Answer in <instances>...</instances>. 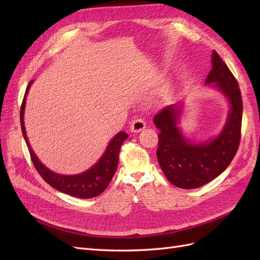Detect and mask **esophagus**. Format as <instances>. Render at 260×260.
<instances>
[{
    "label": "esophagus",
    "mask_w": 260,
    "mask_h": 260,
    "mask_svg": "<svg viewBox=\"0 0 260 260\" xmlns=\"http://www.w3.org/2000/svg\"><path fill=\"white\" fill-rule=\"evenodd\" d=\"M146 127V123L144 121V119L142 118H136L131 124V132L133 133H139V132L143 131Z\"/></svg>",
    "instance_id": "esophagus-1"
}]
</instances>
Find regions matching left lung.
I'll list each match as a JSON object with an SVG mask.
<instances>
[{"label":"left lung","mask_w":260,"mask_h":260,"mask_svg":"<svg viewBox=\"0 0 260 260\" xmlns=\"http://www.w3.org/2000/svg\"><path fill=\"white\" fill-rule=\"evenodd\" d=\"M211 62L212 69L206 84H213L230 103L228 119L221 133L201 143L185 140L178 127L180 104L159 110L153 119L159 129L156 151L159 167L171 183L181 189H196L217 178L229 167L239 147L242 99L238 81L215 51Z\"/></svg>","instance_id":"left-lung-1"}]
</instances>
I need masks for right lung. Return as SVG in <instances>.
<instances>
[{
  "label": "right lung",
  "mask_w": 260,
  "mask_h": 260,
  "mask_svg": "<svg viewBox=\"0 0 260 260\" xmlns=\"http://www.w3.org/2000/svg\"><path fill=\"white\" fill-rule=\"evenodd\" d=\"M32 82L33 80H31L29 82V85H27L23 102H22L21 105L20 121L22 133H23L26 146L29 148L32 163L35 165L38 173L42 176V179L45 180L49 185H51L56 190L66 193V194H69L71 197L80 199H90L99 196L108 186L116 172V170H117L120 146L127 137H128V135L124 133V132H119L117 135H115L114 139L109 142L106 151H105L104 155L101 157V159H99L92 168H90L84 173L77 175H63L52 172V171L46 168L45 165L39 161V158L37 157L35 152H33L26 137V132L24 127V107L25 98Z\"/></svg>",
  "instance_id": "add662e5"
}]
</instances>
